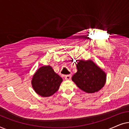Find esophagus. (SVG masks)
Segmentation results:
<instances>
[{"mask_svg":"<svg viewBox=\"0 0 129 129\" xmlns=\"http://www.w3.org/2000/svg\"><path fill=\"white\" fill-rule=\"evenodd\" d=\"M71 77H72L71 75H68L65 76L64 78L66 80H70V79H71Z\"/></svg>","mask_w":129,"mask_h":129,"instance_id":"1","label":"esophagus"}]
</instances>
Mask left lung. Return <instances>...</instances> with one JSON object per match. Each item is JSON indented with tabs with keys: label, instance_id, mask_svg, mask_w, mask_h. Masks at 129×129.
I'll return each mask as SVG.
<instances>
[{
	"label": "left lung",
	"instance_id": "obj_1",
	"mask_svg": "<svg viewBox=\"0 0 129 129\" xmlns=\"http://www.w3.org/2000/svg\"><path fill=\"white\" fill-rule=\"evenodd\" d=\"M77 69V72L72 79L83 91L93 93L100 90L105 85V73L91 60H79Z\"/></svg>",
	"mask_w": 129,
	"mask_h": 129
}]
</instances>
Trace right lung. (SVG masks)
I'll return each mask as SVG.
<instances>
[{
    "label": "right lung",
    "instance_id": "add662e5",
    "mask_svg": "<svg viewBox=\"0 0 129 129\" xmlns=\"http://www.w3.org/2000/svg\"><path fill=\"white\" fill-rule=\"evenodd\" d=\"M62 80V78L54 72L52 67L42 66L33 76L31 84L38 94L49 97L58 90Z\"/></svg>",
    "mask_w": 129,
    "mask_h": 129
}]
</instances>
